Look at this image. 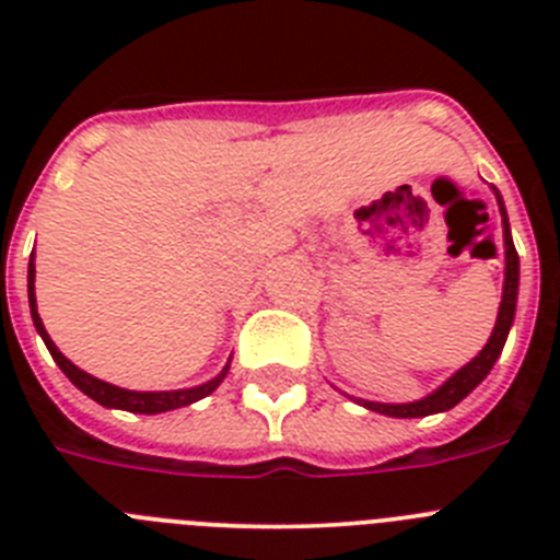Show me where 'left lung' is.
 <instances>
[{"label":"left lung","instance_id":"left-lung-1","mask_svg":"<svg viewBox=\"0 0 560 560\" xmlns=\"http://www.w3.org/2000/svg\"><path fill=\"white\" fill-rule=\"evenodd\" d=\"M493 196H497V207L499 215H502V241H504V283H502V303H499V314H497V325H493L491 336L485 341V348L474 355L468 364H463L459 370H454L438 389H432L429 395L418 400H407V404H384V400H364V398H353L348 395L350 400H355L359 407L370 409V412L387 415V418H427V415H438V412H448L454 409L463 398L474 393V389L488 378V373L493 370L497 359L502 355L504 341H508V334L513 328V319H516V300H518V255L516 246H513V235H511V221H508V210H504L502 192L497 187H491Z\"/></svg>","mask_w":560,"mask_h":560}]
</instances>
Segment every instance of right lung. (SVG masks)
I'll list each match as a JSON object with an SVG mask.
<instances>
[{"mask_svg": "<svg viewBox=\"0 0 560 560\" xmlns=\"http://www.w3.org/2000/svg\"><path fill=\"white\" fill-rule=\"evenodd\" d=\"M27 300H30V316H33V325H36L38 336L47 345L49 355L56 359V364L61 368V373L67 375L83 395H89L92 400H97L101 407L106 409H122V412H137V415H160V412H171V409H182L190 407L196 400L207 398L210 393L219 389L221 381L226 378L232 364V355L226 359V364L221 368L219 375H212L210 381L205 384H196V387H185V389H151V393H142V389H126L117 387V384H108V381L95 378V375H89L86 370H81L78 364L67 359L61 350L56 348V341L49 339L47 328H44L42 316H38V303H36V249L30 255L27 264Z\"/></svg>", "mask_w": 560, "mask_h": 560, "instance_id": "add662e5", "label": "right lung"}]
</instances>
